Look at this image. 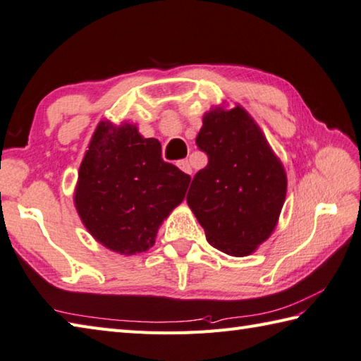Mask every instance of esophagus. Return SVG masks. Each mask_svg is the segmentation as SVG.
I'll use <instances>...</instances> for the list:
<instances>
[{"label":"esophagus","instance_id":"esophagus-1","mask_svg":"<svg viewBox=\"0 0 361 361\" xmlns=\"http://www.w3.org/2000/svg\"><path fill=\"white\" fill-rule=\"evenodd\" d=\"M178 166L183 172L185 173H188V175H190V172H192V169H190V164H189V161L188 159H181V161H178Z\"/></svg>","mask_w":361,"mask_h":361}]
</instances>
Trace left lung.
<instances>
[{
  "mask_svg": "<svg viewBox=\"0 0 361 361\" xmlns=\"http://www.w3.org/2000/svg\"><path fill=\"white\" fill-rule=\"evenodd\" d=\"M195 144L208 164L190 183L189 208L211 245L249 255L277 224L286 195L283 166L241 106L208 112Z\"/></svg>",
  "mask_w": 361,
  "mask_h": 361,
  "instance_id": "1",
  "label": "left lung"
}]
</instances>
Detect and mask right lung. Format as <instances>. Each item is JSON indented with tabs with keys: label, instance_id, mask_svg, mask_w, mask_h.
I'll return each instance as SVG.
<instances>
[{
	"label": "right lung",
	"instance_id": "add662e5",
	"mask_svg": "<svg viewBox=\"0 0 361 361\" xmlns=\"http://www.w3.org/2000/svg\"><path fill=\"white\" fill-rule=\"evenodd\" d=\"M189 181L161 158L158 139H144L133 125L102 122L81 162L75 204L98 243L134 255L154 244L162 219L185 199Z\"/></svg>",
	"mask_w": 361,
	"mask_h": 361
}]
</instances>
